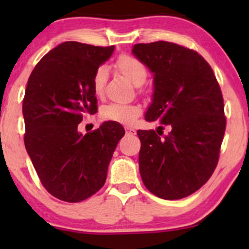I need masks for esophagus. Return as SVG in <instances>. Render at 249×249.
Segmentation results:
<instances>
[{
	"label": "esophagus",
	"mask_w": 249,
	"mask_h": 249,
	"mask_svg": "<svg viewBox=\"0 0 249 249\" xmlns=\"http://www.w3.org/2000/svg\"><path fill=\"white\" fill-rule=\"evenodd\" d=\"M125 131H126V134H136V130H133V128L131 127H126Z\"/></svg>",
	"instance_id": "1"
}]
</instances>
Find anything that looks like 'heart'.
Wrapping results in <instances>:
<instances>
[{
	"label": "heart",
	"instance_id": "b5f03b06",
	"mask_svg": "<svg viewBox=\"0 0 249 249\" xmlns=\"http://www.w3.org/2000/svg\"><path fill=\"white\" fill-rule=\"evenodd\" d=\"M115 68L119 73L125 76L131 83L141 87L147 78V69L137 57L123 53L116 59ZM107 85V69L99 67L92 76V90L96 96H102ZM102 118L108 122L131 125L142 115V107L137 104H118L111 103L102 108Z\"/></svg>",
	"mask_w": 249,
	"mask_h": 249
}]
</instances>
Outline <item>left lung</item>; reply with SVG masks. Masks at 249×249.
I'll list each match as a JSON object with an SVG mask.
<instances>
[{"label": "left lung", "mask_w": 249, "mask_h": 249, "mask_svg": "<svg viewBox=\"0 0 249 249\" xmlns=\"http://www.w3.org/2000/svg\"><path fill=\"white\" fill-rule=\"evenodd\" d=\"M133 55L154 75L153 102L145 119L170 126L164 134L138 130L139 171L145 187L166 200L185 198L211 178L226 130L221 89L196 50L176 43H138Z\"/></svg>", "instance_id": "8db88e82"}]
</instances>
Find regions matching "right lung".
Masks as SVG:
<instances>
[{
    "label": "right lung",
    "instance_id": "obj_1",
    "mask_svg": "<svg viewBox=\"0 0 249 249\" xmlns=\"http://www.w3.org/2000/svg\"><path fill=\"white\" fill-rule=\"evenodd\" d=\"M115 47L64 42L34 68L23 98L24 145L42 185L67 202L90 198L104 185L121 124L105 122L83 136V116L98 110L92 76Z\"/></svg>",
    "mask_w": 249,
    "mask_h": 249
}]
</instances>
